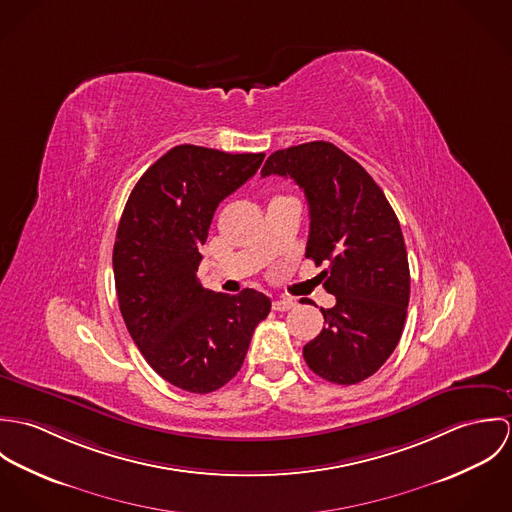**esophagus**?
<instances>
[{"instance_id":"1","label":"esophagus","mask_w":512,"mask_h":512,"mask_svg":"<svg viewBox=\"0 0 512 512\" xmlns=\"http://www.w3.org/2000/svg\"><path fill=\"white\" fill-rule=\"evenodd\" d=\"M292 307H295V301H292V299H276L272 303L274 311H290Z\"/></svg>"}]
</instances>
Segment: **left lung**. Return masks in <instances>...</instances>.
Returning a JSON list of instances; mask_svg holds the SVG:
<instances>
[{"instance_id": "left-lung-1", "label": "left lung", "mask_w": 512, "mask_h": 512, "mask_svg": "<svg viewBox=\"0 0 512 512\" xmlns=\"http://www.w3.org/2000/svg\"><path fill=\"white\" fill-rule=\"evenodd\" d=\"M293 179L309 205L305 256L327 268L323 331L303 347L307 366L335 384H357L394 353L410 301V268L400 222L361 163L329 142L274 151L262 177Z\"/></svg>"}]
</instances>
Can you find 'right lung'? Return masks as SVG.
Wrapping results in <instances>:
<instances>
[{"mask_svg":"<svg viewBox=\"0 0 512 512\" xmlns=\"http://www.w3.org/2000/svg\"><path fill=\"white\" fill-rule=\"evenodd\" d=\"M266 153L175 146L136 183L114 242L124 323L147 365L173 386L209 394L236 376L272 301L256 290H205L197 278L220 201L244 185Z\"/></svg>","mask_w":512,"mask_h":512,"instance_id":"1","label":"right lung"}]
</instances>
